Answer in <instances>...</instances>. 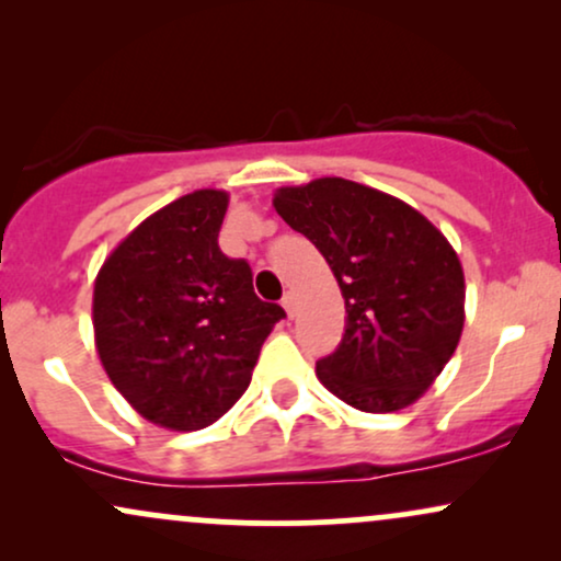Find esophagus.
Returning a JSON list of instances; mask_svg holds the SVG:
<instances>
[{
    "instance_id": "1",
    "label": "esophagus",
    "mask_w": 561,
    "mask_h": 561,
    "mask_svg": "<svg viewBox=\"0 0 561 561\" xmlns=\"http://www.w3.org/2000/svg\"><path fill=\"white\" fill-rule=\"evenodd\" d=\"M295 295L293 293H285V298H282V306H285V311H287V317H295Z\"/></svg>"
}]
</instances>
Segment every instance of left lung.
<instances>
[{"mask_svg": "<svg viewBox=\"0 0 561 561\" xmlns=\"http://www.w3.org/2000/svg\"><path fill=\"white\" fill-rule=\"evenodd\" d=\"M274 208L317 244L345 298V332L317 377L358 411L414 403L454 356L465 272L446 237L403 199L347 179L282 186Z\"/></svg>", "mask_w": 561, "mask_h": 561, "instance_id": "8db88e82", "label": "left lung"}]
</instances>
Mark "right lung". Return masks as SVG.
<instances>
[{"label":"right lung","mask_w":561,"mask_h":561,"mask_svg":"<svg viewBox=\"0 0 561 561\" xmlns=\"http://www.w3.org/2000/svg\"><path fill=\"white\" fill-rule=\"evenodd\" d=\"M229 195L197 190L139 224L94 282L100 362L145 420L199 430L248 390L285 308L253 293L244 259L218 248Z\"/></svg>","instance_id":"obj_1"}]
</instances>
